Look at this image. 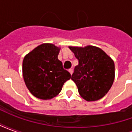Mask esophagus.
Here are the masks:
<instances>
[{
	"instance_id": "esophagus-1",
	"label": "esophagus",
	"mask_w": 132,
	"mask_h": 132,
	"mask_svg": "<svg viewBox=\"0 0 132 132\" xmlns=\"http://www.w3.org/2000/svg\"><path fill=\"white\" fill-rule=\"evenodd\" d=\"M69 73H71V74L72 75V73H73V69H70L69 70Z\"/></svg>"
}]
</instances>
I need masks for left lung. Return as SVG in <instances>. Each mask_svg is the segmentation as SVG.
I'll return each instance as SVG.
<instances>
[{
	"instance_id": "1",
	"label": "left lung",
	"mask_w": 132,
	"mask_h": 132,
	"mask_svg": "<svg viewBox=\"0 0 132 132\" xmlns=\"http://www.w3.org/2000/svg\"><path fill=\"white\" fill-rule=\"evenodd\" d=\"M78 60L71 79L78 93L87 101L101 99L108 93L114 80V63L97 46H69Z\"/></svg>"
}]
</instances>
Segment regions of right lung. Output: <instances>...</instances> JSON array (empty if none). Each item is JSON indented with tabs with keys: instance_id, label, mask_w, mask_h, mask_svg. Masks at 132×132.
<instances>
[{
	"instance_id": "add662e5",
	"label": "right lung",
	"mask_w": 132,
	"mask_h": 132,
	"mask_svg": "<svg viewBox=\"0 0 132 132\" xmlns=\"http://www.w3.org/2000/svg\"><path fill=\"white\" fill-rule=\"evenodd\" d=\"M60 48L53 44H42L24 56L22 75L24 83L35 97L49 100L56 97L71 75L58 59Z\"/></svg>"
}]
</instances>
